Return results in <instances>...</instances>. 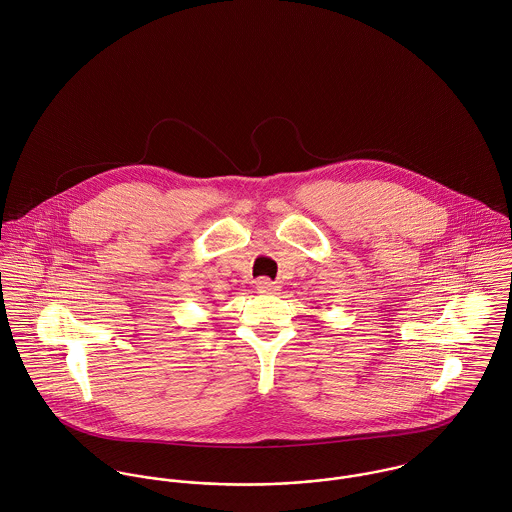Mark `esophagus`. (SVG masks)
<instances>
[{
  "label": "esophagus",
  "instance_id": "34e87169",
  "mask_svg": "<svg viewBox=\"0 0 512 512\" xmlns=\"http://www.w3.org/2000/svg\"><path fill=\"white\" fill-rule=\"evenodd\" d=\"M256 290L260 293H276L280 292V286L274 284V282H270V280H266V278H260V280L256 282Z\"/></svg>",
  "mask_w": 512,
  "mask_h": 512
}]
</instances>
